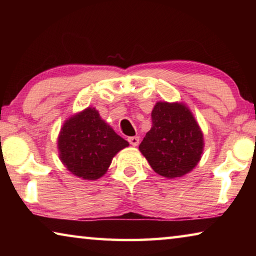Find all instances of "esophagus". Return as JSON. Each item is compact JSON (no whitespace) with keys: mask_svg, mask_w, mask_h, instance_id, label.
Segmentation results:
<instances>
[{"mask_svg":"<svg viewBox=\"0 0 256 256\" xmlns=\"http://www.w3.org/2000/svg\"><path fill=\"white\" fill-rule=\"evenodd\" d=\"M128 141L130 142V144L136 146L138 144V142H140V136H130L128 138Z\"/></svg>","mask_w":256,"mask_h":256,"instance_id":"esophagus-1","label":"esophagus"}]
</instances>
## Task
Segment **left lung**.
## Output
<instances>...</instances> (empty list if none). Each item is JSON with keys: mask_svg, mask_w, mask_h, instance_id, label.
Listing matches in <instances>:
<instances>
[{"mask_svg": "<svg viewBox=\"0 0 256 256\" xmlns=\"http://www.w3.org/2000/svg\"><path fill=\"white\" fill-rule=\"evenodd\" d=\"M152 126L138 149L151 168L167 178L180 177L200 162L203 134L183 104L157 102L151 112Z\"/></svg>", "mask_w": 256, "mask_h": 256, "instance_id": "left-lung-1", "label": "left lung"}]
</instances>
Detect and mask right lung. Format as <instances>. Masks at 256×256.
Here are the masks:
<instances>
[{
	"mask_svg": "<svg viewBox=\"0 0 256 256\" xmlns=\"http://www.w3.org/2000/svg\"><path fill=\"white\" fill-rule=\"evenodd\" d=\"M128 146L90 107L68 118L58 136L60 158L68 170L90 180L105 174L112 157Z\"/></svg>",
	"mask_w": 256,
	"mask_h": 256,
	"instance_id": "add662e5",
	"label": "right lung"
}]
</instances>
